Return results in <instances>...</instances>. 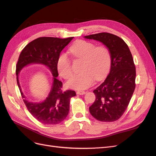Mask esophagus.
<instances>
[{"instance_id": "esophagus-1", "label": "esophagus", "mask_w": 156, "mask_h": 156, "mask_svg": "<svg viewBox=\"0 0 156 156\" xmlns=\"http://www.w3.org/2000/svg\"><path fill=\"white\" fill-rule=\"evenodd\" d=\"M77 94H79V95H83V94H85L86 92L85 91H81V90H79L77 92Z\"/></svg>"}]
</instances>
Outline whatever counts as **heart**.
<instances>
[{
  "label": "heart",
  "instance_id": "obj_1",
  "mask_svg": "<svg viewBox=\"0 0 156 156\" xmlns=\"http://www.w3.org/2000/svg\"><path fill=\"white\" fill-rule=\"evenodd\" d=\"M69 52L75 58L83 60L81 71L73 74L72 62L67 54L59 55L56 62V68L61 77L69 81L67 86L71 88L83 90L92 86L95 81L104 78L110 68L111 55L110 51L104 45L96 46L91 41L78 40L70 47Z\"/></svg>",
  "mask_w": 156,
  "mask_h": 156
}]
</instances>
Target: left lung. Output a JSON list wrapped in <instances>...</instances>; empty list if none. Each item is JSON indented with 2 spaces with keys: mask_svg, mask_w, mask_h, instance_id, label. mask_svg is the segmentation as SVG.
<instances>
[{
  "mask_svg": "<svg viewBox=\"0 0 156 156\" xmlns=\"http://www.w3.org/2000/svg\"><path fill=\"white\" fill-rule=\"evenodd\" d=\"M84 37L102 42L111 55L109 74L93 91L96 100L89 107L90 112L99 121H116L123 115L135 88L136 69L133 56L126 42L115 34L101 32Z\"/></svg>",
  "mask_w": 156,
  "mask_h": 156,
  "instance_id": "1",
  "label": "left lung"
}]
</instances>
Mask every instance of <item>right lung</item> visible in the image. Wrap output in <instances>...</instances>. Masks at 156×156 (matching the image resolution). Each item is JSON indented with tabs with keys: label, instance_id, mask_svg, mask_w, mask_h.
Listing matches in <instances>:
<instances>
[{
	"label": "right lung",
	"instance_id": "add662e5",
	"mask_svg": "<svg viewBox=\"0 0 156 156\" xmlns=\"http://www.w3.org/2000/svg\"><path fill=\"white\" fill-rule=\"evenodd\" d=\"M73 37L58 38L54 37H40L28 44L19 56L16 73L17 85L28 111L41 123L55 125L67 117L71 98L76 96L73 90H62V83L56 79L58 75L56 62L61 51L72 41ZM31 63L47 65L54 76L51 91L46 100L41 103H32L26 100L18 79V73L25 65Z\"/></svg>",
	"mask_w": 156,
	"mask_h": 156
}]
</instances>
